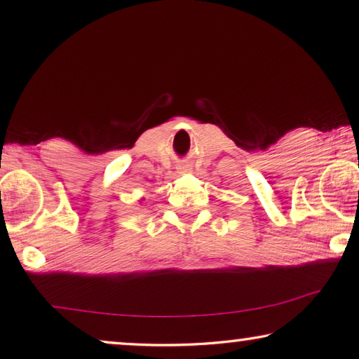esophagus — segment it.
Masks as SVG:
<instances>
[{
	"label": "esophagus",
	"mask_w": 359,
	"mask_h": 359,
	"mask_svg": "<svg viewBox=\"0 0 359 359\" xmlns=\"http://www.w3.org/2000/svg\"><path fill=\"white\" fill-rule=\"evenodd\" d=\"M180 171H184V172H187L188 171V169L184 166V168H180Z\"/></svg>",
	"instance_id": "34e87169"
}]
</instances>
